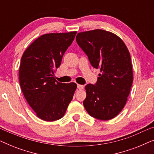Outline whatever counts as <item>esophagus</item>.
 <instances>
[{"instance_id":"1","label":"esophagus","mask_w":154,"mask_h":154,"mask_svg":"<svg viewBox=\"0 0 154 154\" xmlns=\"http://www.w3.org/2000/svg\"><path fill=\"white\" fill-rule=\"evenodd\" d=\"M77 88H78V89H79V90H83V88H84V86L82 85H79V84H78Z\"/></svg>"}]
</instances>
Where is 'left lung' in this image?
I'll use <instances>...</instances> for the list:
<instances>
[{
    "instance_id": "1",
    "label": "left lung",
    "mask_w": 154,
    "mask_h": 154,
    "mask_svg": "<svg viewBox=\"0 0 154 154\" xmlns=\"http://www.w3.org/2000/svg\"><path fill=\"white\" fill-rule=\"evenodd\" d=\"M75 40L90 64L101 71L94 85L85 87L83 106L97 119H112L125 106L133 81L130 52L118 35L102 29L79 33Z\"/></svg>"
}]
</instances>
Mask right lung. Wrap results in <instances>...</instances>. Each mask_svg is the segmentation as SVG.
<instances>
[{
	"label": "right lung",
	"instance_id": "1",
	"mask_svg": "<svg viewBox=\"0 0 154 154\" xmlns=\"http://www.w3.org/2000/svg\"><path fill=\"white\" fill-rule=\"evenodd\" d=\"M76 33L41 35L29 46L21 59V89L28 104L43 121H54L64 116L76 90L75 83H59L54 77V69L60 66Z\"/></svg>",
	"mask_w": 154,
	"mask_h": 154
}]
</instances>
